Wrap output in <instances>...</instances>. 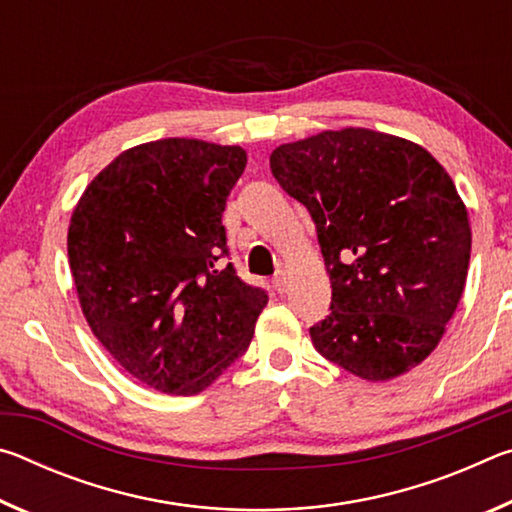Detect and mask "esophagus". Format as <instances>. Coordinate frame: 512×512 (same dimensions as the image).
Returning a JSON list of instances; mask_svg holds the SVG:
<instances>
[{
    "instance_id": "34e87169",
    "label": "esophagus",
    "mask_w": 512,
    "mask_h": 512,
    "mask_svg": "<svg viewBox=\"0 0 512 512\" xmlns=\"http://www.w3.org/2000/svg\"><path fill=\"white\" fill-rule=\"evenodd\" d=\"M273 284H275L277 291L284 293V291H287V275H284L282 271H277L275 277H273Z\"/></svg>"
}]
</instances>
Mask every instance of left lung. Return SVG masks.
<instances>
[{"mask_svg":"<svg viewBox=\"0 0 512 512\" xmlns=\"http://www.w3.org/2000/svg\"><path fill=\"white\" fill-rule=\"evenodd\" d=\"M271 171L309 210L332 280L314 348L366 381L420 366L463 296L472 250L443 164L404 137L348 126L277 146Z\"/></svg>","mask_w":512,"mask_h":512,"instance_id":"8db88e82","label":"left lung"}]
</instances>
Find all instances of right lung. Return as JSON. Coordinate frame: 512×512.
Returning <instances> with one entry per match:
<instances>
[{
  "instance_id": "1",
  "label": "right lung",
  "mask_w": 512,
  "mask_h": 512,
  "mask_svg": "<svg viewBox=\"0 0 512 512\" xmlns=\"http://www.w3.org/2000/svg\"><path fill=\"white\" fill-rule=\"evenodd\" d=\"M241 146L167 137L126 149L85 187L67 257L92 334L153 391L196 395L253 341L268 296L241 282L221 216Z\"/></svg>"
}]
</instances>
